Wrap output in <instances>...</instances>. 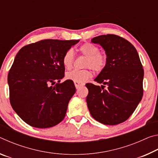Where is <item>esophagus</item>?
Returning <instances> with one entry per match:
<instances>
[{"mask_svg":"<svg viewBox=\"0 0 158 158\" xmlns=\"http://www.w3.org/2000/svg\"><path fill=\"white\" fill-rule=\"evenodd\" d=\"M74 85H75L76 89H79V87H81V85H83L84 84H80V83H78V82H74Z\"/></svg>","mask_w":158,"mask_h":158,"instance_id":"obj_1","label":"esophagus"}]
</instances>
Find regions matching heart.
I'll return each mask as SVG.
<instances>
[{"label": "heart", "instance_id": "1", "mask_svg": "<svg viewBox=\"0 0 158 158\" xmlns=\"http://www.w3.org/2000/svg\"><path fill=\"white\" fill-rule=\"evenodd\" d=\"M79 52L87 57L85 68H91L93 70L100 73L102 71L106 65V55L105 53L100 52V48L96 44L90 42L83 44L79 48ZM63 64L65 68L70 69L74 64V53L72 49H69L65 53L63 58ZM92 76L90 69L73 70L67 74L66 77L74 82L84 83Z\"/></svg>", "mask_w": 158, "mask_h": 158}]
</instances>
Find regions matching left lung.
<instances>
[{
    "label": "left lung",
    "mask_w": 158,
    "mask_h": 158,
    "mask_svg": "<svg viewBox=\"0 0 158 158\" xmlns=\"http://www.w3.org/2000/svg\"><path fill=\"white\" fill-rule=\"evenodd\" d=\"M91 42L103 47L107 60L95 79L103 85L85 84L88 108L101 123L120 124L129 118L143 97V69L139 56L129 41L116 35H102Z\"/></svg>",
    "instance_id": "obj_1"
}]
</instances>
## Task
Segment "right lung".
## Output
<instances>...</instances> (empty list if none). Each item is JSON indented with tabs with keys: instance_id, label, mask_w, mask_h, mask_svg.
I'll return each instance as SVG.
<instances>
[{
	"instance_id": "right-lung-1",
	"label": "right lung",
	"mask_w": 158,
	"mask_h": 158,
	"mask_svg": "<svg viewBox=\"0 0 158 158\" xmlns=\"http://www.w3.org/2000/svg\"><path fill=\"white\" fill-rule=\"evenodd\" d=\"M79 40H43L19 51L7 81L12 107L32 127L55 126L65 116L69 101L76 92L74 82L64 77L63 58Z\"/></svg>"
}]
</instances>
